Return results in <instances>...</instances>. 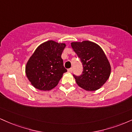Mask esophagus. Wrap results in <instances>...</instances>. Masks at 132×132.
<instances>
[{
	"label": "esophagus",
	"instance_id": "34e87169",
	"mask_svg": "<svg viewBox=\"0 0 132 132\" xmlns=\"http://www.w3.org/2000/svg\"><path fill=\"white\" fill-rule=\"evenodd\" d=\"M68 71L69 72H72V68H69V69H68Z\"/></svg>",
	"mask_w": 132,
	"mask_h": 132
}]
</instances>
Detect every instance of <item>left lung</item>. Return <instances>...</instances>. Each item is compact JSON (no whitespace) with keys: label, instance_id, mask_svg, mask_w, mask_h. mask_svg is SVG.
<instances>
[{"label":"left lung","instance_id":"left-lung-1","mask_svg":"<svg viewBox=\"0 0 132 132\" xmlns=\"http://www.w3.org/2000/svg\"><path fill=\"white\" fill-rule=\"evenodd\" d=\"M71 47L82 64V73L74 75L77 84L87 91L98 90L109 78L111 66L101 47L90 41L72 42Z\"/></svg>","mask_w":132,"mask_h":132}]
</instances>
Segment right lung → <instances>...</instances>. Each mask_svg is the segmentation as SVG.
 <instances>
[{"instance_id":"right-lung-1","label":"right lung","mask_w":132,"mask_h":132,"mask_svg":"<svg viewBox=\"0 0 132 132\" xmlns=\"http://www.w3.org/2000/svg\"><path fill=\"white\" fill-rule=\"evenodd\" d=\"M65 47V43L53 40L37 47L25 66L27 78L35 88L46 91L57 85L63 74L67 72L61 58Z\"/></svg>"}]
</instances>
